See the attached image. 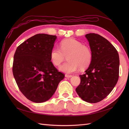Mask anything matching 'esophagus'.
<instances>
[{
  "mask_svg": "<svg viewBox=\"0 0 129 129\" xmlns=\"http://www.w3.org/2000/svg\"><path fill=\"white\" fill-rule=\"evenodd\" d=\"M65 77H67V78H71V77H73V76L71 75H67V74H66Z\"/></svg>",
  "mask_w": 129,
  "mask_h": 129,
  "instance_id": "obj_1",
  "label": "esophagus"
}]
</instances>
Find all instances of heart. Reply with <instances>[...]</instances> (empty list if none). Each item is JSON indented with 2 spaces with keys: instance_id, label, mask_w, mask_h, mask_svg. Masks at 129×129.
<instances>
[{
  "instance_id": "obj_1",
  "label": "heart",
  "mask_w": 129,
  "mask_h": 129,
  "mask_svg": "<svg viewBox=\"0 0 129 129\" xmlns=\"http://www.w3.org/2000/svg\"><path fill=\"white\" fill-rule=\"evenodd\" d=\"M60 47H53L50 53V61L55 66H59L68 56V62L60 66V71L72 74L80 68L84 69L90 64L92 54L89 46L74 39H68L61 42Z\"/></svg>"
}]
</instances>
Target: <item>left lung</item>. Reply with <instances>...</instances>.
<instances>
[{"label": "left lung", "instance_id": "1", "mask_svg": "<svg viewBox=\"0 0 129 129\" xmlns=\"http://www.w3.org/2000/svg\"><path fill=\"white\" fill-rule=\"evenodd\" d=\"M92 54V61L85 73L80 75L81 83L76 91L81 99L95 103L111 92L119 77V58L116 48L99 34L85 36Z\"/></svg>", "mask_w": 129, "mask_h": 129}]
</instances>
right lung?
<instances>
[{
	"mask_svg": "<svg viewBox=\"0 0 129 129\" xmlns=\"http://www.w3.org/2000/svg\"><path fill=\"white\" fill-rule=\"evenodd\" d=\"M56 38L52 35L36 34L15 50L14 77L23 95L33 102L42 103L50 99L64 77L50 61V51Z\"/></svg>",
	"mask_w": 129,
	"mask_h": 129,
	"instance_id": "right-lung-1",
	"label": "right lung"
}]
</instances>
